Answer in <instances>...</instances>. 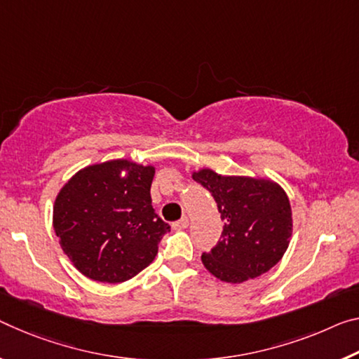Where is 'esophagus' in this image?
Wrapping results in <instances>:
<instances>
[{"label":"esophagus","mask_w":359,"mask_h":359,"mask_svg":"<svg viewBox=\"0 0 359 359\" xmlns=\"http://www.w3.org/2000/svg\"><path fill=\"white\" fill-rule=\"evenodd\" d=\"M187 226H189V219H187V217H182L180 220L174 222V224H172L174 230H185Z\"/></svg>","instance_id":"obj_1"}]
</instances>
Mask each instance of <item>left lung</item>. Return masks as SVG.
Returning <instances> with one entry per match:
<instances>
[{"instance_id": "1", "label": "left lung", "mask_w": 359, "mask_h": 359, "mask_svg": "<svg viewBox=\"0 0 359 359\" xmlns=\"http://www.w3.org/2000/svg\"><path fill=\"white\" fill-rule=\"evenodd\" d=\"M193 179L212 195L224 220L220 240L201 255L215 278L243 283L281 260L292 233V212L280 185L264 179L224 177L210 169L195 172Z\"/></svg>"}]
</instances>
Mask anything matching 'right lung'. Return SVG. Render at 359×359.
<instances>
[{
  "instance_id": "1",
  "label": "right lung",
  "mask_w": 359,
  "mask_h": 359,
  "mask_svg": "<svg viewBox=\"0 0 359 359\" xmlns=\"http://www.w3.org/2000/svg\"><path fill=\"white\" fill-rule=\"evenodd\" d=\"M153 175L151 166L116 159L79 170L57 195L55 235L84 276L123 283L155 259L170 226L151 206Z\"/></svg>"
}]
</instances>
